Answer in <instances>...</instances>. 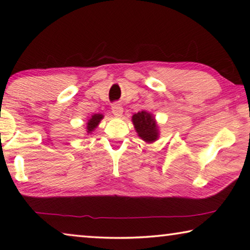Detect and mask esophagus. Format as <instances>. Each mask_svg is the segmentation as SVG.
<instances>
[{"label": "esophagus", "instance_id": "obj_1", "mask_svg": "<svg viewBox=\"0 0 250 250\" xmlns=\"http://www.w3.org/2000/svg\"><path fill=\"white\" fill-rule=\"evenodd\" d=\"M111 110H112L113 115L117 117H120L122 115V112H124V108H122V105L119 104H113L111 107Z\"/></svg>", "mask_w": 250, "mask_h": 250}]
</instances>
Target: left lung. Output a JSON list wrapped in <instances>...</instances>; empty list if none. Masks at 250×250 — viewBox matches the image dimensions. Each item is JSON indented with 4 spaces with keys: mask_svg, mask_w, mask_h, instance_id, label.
<instances>
[{
    "mask_svg": "<svg viewBox=\"0 0 250 250\" xmlns=\"http://www.w3.org/2000/svg\"><path fill=\"white\" fill-rule=\"evenodd\" d=\"M132 122L137 130L139 137L146 142H153L158 138V126H156L154 118L150 113L141 111L133 115Z\"/></svg>",
    "mask_w": 250,
    "mask_h": 250,
    "instance_id": "left-lung-1",
    "label": "left lung"
}]
</instances>
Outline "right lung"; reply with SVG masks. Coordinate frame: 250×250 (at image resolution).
Here are the masks:
<instances>
[{
  "label": "right lung",
  "instance_id": "right-lung-1",
  "mask_svg": "<svg viewBox=\"0 0 250 250\" xmlns=\"http://www.w3.org/2000/svg\"><path fill=\"white\" fill-rule=\"evenodd\" d=\"M103 115H94L92 116L89 120H88V124H87V132L90 133L92 130H94L98 124L100 122V120L103 119Z\"/></svg>",
  "mask_w": 250,
  "mask_h": 250
}]
</instances>
